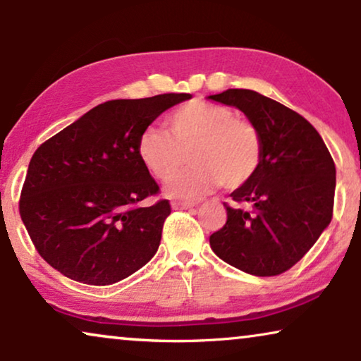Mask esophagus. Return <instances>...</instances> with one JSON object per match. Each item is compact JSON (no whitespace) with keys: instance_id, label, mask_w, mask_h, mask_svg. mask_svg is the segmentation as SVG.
<instances>
[{"instance_id":"esophagus-1","label":"esophagus","mask_w":361,"mask_h":361,"mask_svg":"<svg viewBox=\"0 0 361 361\" xmlns=\"http://www.w3.org/2000/svg\"><path fill=\"white\" fill-rule=\"evenodd\" d=\"M171 206L173 209H190V208H195L196 203H188V201H173Z\"/></svg>"}]
</instances>
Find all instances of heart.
<instances>
[{
	"mask_svg": "<svg viewBox=\"0 0 361 361\" xmlns=\"http://www.w3.org/2000/svg\"><path fill=\"white\" fill-rule=\"evenodd\" d=\"M188 151L195 166L176 177ZM137 155L157 180L176 177L168 195L198 200L219 185L229 191L247 185L261 168L264 138L256 123L234 117L229 107L190 100L166 115L165 130L150 127L140 133Z\"/></svg>",
	"mask_w": 361,
	"mask_h": 361,
	"instance_id": "1",
	"label": "heart"
}]
</instances>
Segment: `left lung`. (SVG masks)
Instances as JSON below:
<instances>
[{
    "instance_id": "8db88e82",
    "label": "left lung",
    "mask_w": 361,
    "mask_h": 361,
    "mask_svg": "<svg viewBox=\"0 0 361 361\" xmlns=\"http://www.w3.org/2000/svg\"><path fill=\"white\" fill-rule=\"evenodd\" d=\"M259 127L264 158L256 176L224 203L226 224L209 236L214 254L259 277L289 271L334 216L335 163L314 125L276 100L247 89L209 95Z\"/></svg>"
}]
</instances>
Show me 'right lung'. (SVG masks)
<instances>
[{"label": "right lung", "mask_w": 361, "mask_h": 361, "mask_svg": "<svg viewBox=\"0 0 361 361\" xmlns=\"http://www.w3.org/2000/svg\"><path fill=\"white\" fill-rule=\"evenodd\" d=\"M190 94L109 100L46 140L32 155L19 214L36 251L72 281L109 286L155 256L171 213L137 155L153 120Z\"/></svg>", "instance_id": "right-lung-1"}]
</instances>
